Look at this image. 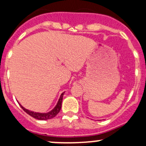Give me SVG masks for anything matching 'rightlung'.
<instances>
[{"mask_svg":"<svg viewBox=\"0 0 146 146\" xmlns=\"http://www.w3.org/2000/svg\"><path fill=\"white\" fill-rule=\"evenodd\" d=\"M64 94V92H63V93L61 95L59 100H58V103H57V104L56 105V107H54L51 111H49V112L48 113L35 112V111H29V110H26V109L24 108L21 104H20V107H22V109H23V110H24L27 114H29V115H30L31 117H32L33 118L38 119V120H47V119L54 118V117H56V116L58 114V112H59L60 110H61V103H62Z\"/></svg>","mask_w":146,"mask_h":146,"instance_id":"1","label":"right lung"}]
</instances>
